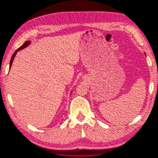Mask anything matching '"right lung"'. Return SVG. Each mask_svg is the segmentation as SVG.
<instances>
[{"instance_id": "1", "label": "right lung", "mask_w": 158, "mask_h": 158, "mask_svg": "<svg viewBox=\"0 0 158 158\" xmlns=\"http://www.w3.org/2000/svg\"><path fill=\"white\" fill-rule=\"evenodd\" d=\"M30 43H31V42H30V41H27V42H25L24 43V44H23L22 46H20V47L19 48L17 49V50H16V52H15L13 54H12V58H11V60H10V67H11V66H12V62H13V60H14V58H15V55H16V52H18V51H19V50H22V49L24 48L25 47H27V46H28V45L30 44Z\"/></svg>"}]
</instances>
